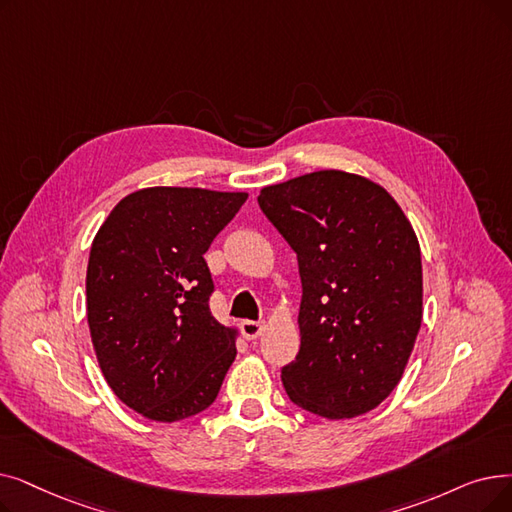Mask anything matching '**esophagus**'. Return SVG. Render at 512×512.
I'll return each mask as SVG.
<instances>
[{
    "instance_id": "1",
    "label": "esophagus",
    "mask_w": 512,
    "mask_h": 512,
    "mask_svg": "<svg viewBox=\"0 0 512 512\" xmlns=\"http://www.w3.org/2000/svg\"><path fill=\"white\" fill-rule=\"evenodd\" d=\"M240 330H242L244 339H247V341H253V339H257V337L261 335V332H263V322L244 320V322H240Z\"/></svg>"
}]
</instances>
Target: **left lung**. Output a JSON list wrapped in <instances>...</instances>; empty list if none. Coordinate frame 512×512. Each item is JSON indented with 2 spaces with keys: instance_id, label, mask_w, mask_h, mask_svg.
Here are the masks:
<instances>
[{
  "instance_id": "8db88e82",
  "label": "left lung",
  "mask_w": 512,
  "mask_h": 512,
  "mask_svg": "<svg viewBox=\"0 0 512 512\" xmlns=\"http://www.w3.org/2000/svg\"><path fill=\"white\" fill-rule=\"evenodd\" d=\"M299 261L301 347L282 368L299 408L370 412L404 374L422 322L416 234L393 196L362 175L314 171L257 196Z\"/></svg>"
}]
</instances>
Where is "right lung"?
<instances>
[{
    "label": "right lung",
    "mask_w": 512,
    "mask_h": 512,
    "mask_svg": "<svg viewBox=\"0 0 512 512\" xmlns=\"http://www.w3.org/2000/svg\"><path fill=\"white\" fill-rule=\"evenodd\" d=\"M249 194L144 188L98 230L87 263V324L125 406L157 422L207 410L236 358V330L209 309L205 253Z\"/></svg>",
    "instance_id": "right-lung-1"
}]
</instances>
